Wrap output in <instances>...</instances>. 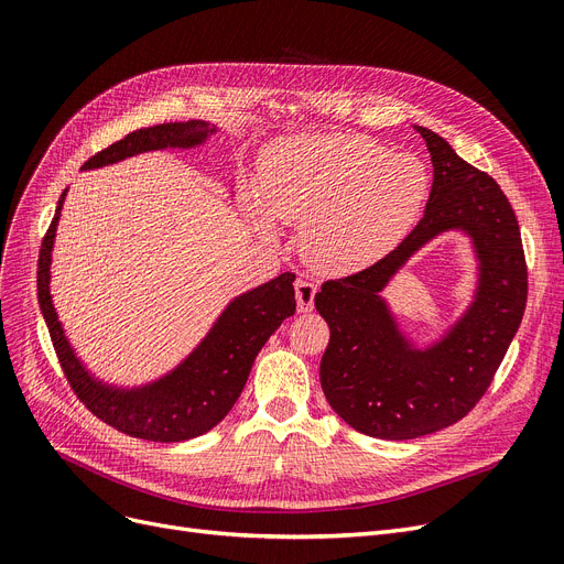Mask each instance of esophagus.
<instances>
[{
  "label": "esophagus",
  "instance_id": "esophagus-1",
  "mask_svg": "<svg viewBox=\"0 0 564 564\" xmlns=\"http://www.w3.org/2000/svg\"><path fill=\"white\" fill-rule=\"evenodd\" d=\"M314 296H316V284L310 280H299L296 282V301H299V312H310L314 307Z\"/></svg>",
  "mask_w": 564,
  "mask_h": 564
}]
</instances>
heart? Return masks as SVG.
<instances>
[{
    "instance_id": "obj_1",
    "label": "heart",
    "mask_w": 564,
    "mask_h": 564,
    "mask_svg": "<svg viewBox=\"0 0 564 564\" xmlns=\"http://www.w3.org/2000/svg\"><path fill=\"white\" fill-rule=\"evenodd\" d=\"M259 227H305L307 257L326 271H356L390 252L415 225L429 193L422 160L358 135H293L261 158Z\"/></svg>"
}]
</instances>
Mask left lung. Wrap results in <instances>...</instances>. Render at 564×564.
Returning <instances> with one entry per match:
<instances>
[{
  "label": "left lung",
  "mask_w": 564,
  "mask_h": 564,
  "mask_svg": "<svg viewBox=\"0 0 564 564\" xmlns=\"http://www.w3.org/2000/svg\"><path fill=\"white\" fill-rule=\"evenodd\" d=\"M434 165L422 220L365 271L328 280L314 296L330 341L321 358V388L333 411L371 438L411 441L466 417L489 390L528 301L521 229L500 185L429 128L415 126ZM462 228L480 259L476 301L432 349L417 352L398 333L380 299L389 278L426 239Z\"/></svg>",
  "instance_id": "8db88e82"
}]
</instances>
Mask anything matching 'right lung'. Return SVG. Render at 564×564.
Returning a JSON list of instances; mask_svg holds the SVG:
<instances>
[{"mask_svg": "<svg viewBox=\"0 0 564 564\" xmlns=\"http://www.w3.org/2000/svg\"><path fill=\"white\" fill-rule=\"evenodd\" d=\"M216 126L206 121L160 123L140 128L123 140L91 155L83 170L119 163L123 158L155 149H191L202 144ZM66 191L59 197L39 254V305L55 346L64 377L77 399L105 424L132 438L155 443H178L206 434L236 404L250 377L252 362L282 321L296 312L293 273L265 282L238 296L210 328L206 339L165 379L138 390H117L94 381L91 373L73 354L50 299V254Z\"/></svg>", "mask_w": 564, "mask_h": 564, "instance_id": "1", "label": "right lung"}]
</instances>
